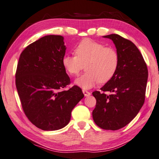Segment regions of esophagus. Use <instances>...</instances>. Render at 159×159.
Returning a JSON list of instances; mask_svg holds the SVG:
<instances>
[{
    "instance_id": "esophagus-1",
    "label": "esophagus",
    "mask_w": 159,
    "mask_h": 159,
    "mask_svg": "<svg viewBox=\"0 0 159 159\" xmlns=\"http://www.w3.org/2000/svg\"><path fill=\"white\" fill-rule=\"evenodd\" d=\"M83 93H84L85 96H89V95H90V94H91L90 92L87 91V90H83Z\"/></svg>"
}]
</instances>
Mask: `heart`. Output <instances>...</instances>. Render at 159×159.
Listing matches in <instances>:
<instances>
[{"label":"heart","instance_id":"obj_1","mask_svg":"<svg viewBox=\"0 0 159 159\" xmlns=\"http://www.w3.org/2000/svg\"><path fill=\"white\" fill-rule=\"evenodd\" d=\"M75 56L65 55L62 65L70 75L75 76L85 68V71L75 80L78 86L91 89L98 83L105 84L114 76L119 65V56L115 49L90 39L82 40L74 50Z\"/></svg>","mask_w":159,"mask_h":159}]
</instances>
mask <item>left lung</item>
Returning <instances> with one entry per match:
<instances>
[{
    "instance_id": "obj_1",
    "label": "left lung",
    "mask_w": 159,
    "mask_h": 159,
    "mask_svg": "<svg viewBox=\"0 0 159 159\" xmlns=\"http://www.w3.org/2000/svg\"><path fill=\"white\" fill-rule=\"evenodd\" d=\"M112 40L119 65L112 79L94 91L96 105L93 111L95 124L103 129L117 130L137 116L145 100L148 69L142 54L129 40L116 34L103 36ZM105 92H110L107 95Z\"/></svg>"
}]
</instances>
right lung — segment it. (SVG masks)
I'll return each instance as SVG.
<instances>
[{
  "mask_svg": "<svg viewBox=\"0 0 159 159\" xmlns=\"http://www.w3.org/2000/svg\"><path fill=\"white\" fill-rule=\"evenodd\" d=\"M66 49L61 35H47L28 45L19 58L16 84L22 109L42 130L66 126L72 110L84 97L77 85L63 90L70 84L62 65Z\"/></svg>",
  "mask_w": 159,
  "mask_h": 159,
  "instance_id": "1",
  "label": "right lung"
}]
</instances>
